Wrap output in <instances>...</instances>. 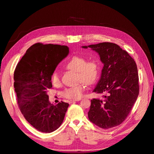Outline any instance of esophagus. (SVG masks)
Listing matches in <instances>:
<instances>
[{"label":"esophagus","mask_w":154,"mask_h":154,"mask_svg":"<svg viewBox=\"0 0 154 154\" xmlns=\"http://www.w3.org/2000/svg\"><path fill=\"white\" fill-rule=\"evenodd\" d=\"M81 99H77V100H71L70 101V103H74L75 101H80Z\"/></svg>","instance_id":"obj_1"}]
</instances>
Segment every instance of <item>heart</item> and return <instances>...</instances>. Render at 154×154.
<instances>
[{
  "label": "heart",
  "mask_w": 154,
  "mask_h": 154,
  "mask_svg": "<svg viewBox=\"0 0 154 154\" xmlns=\"http://www.w3.org/2000/svg\"><path fill=\"white\" fill-rule=\"evenodd\" d=\"M64 67L69 71L76 72V82H82L86 85L94 83L98 77V64L94 60L86 59L82 56H72L66 60ZM51 82L54 86L60 84L58 74L54 72L51 76ZM84 85L79 83L72 87L66 88L63 92V96L71 100H77L82 96L84 91Z\"/></svg>",
  "instance_id": "1"
}]
</instances>
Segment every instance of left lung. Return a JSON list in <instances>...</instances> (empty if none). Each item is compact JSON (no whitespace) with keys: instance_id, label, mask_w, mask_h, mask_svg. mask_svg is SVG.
Instances as JSON below:
<instances>
[{"instance_id":"left-lung-1","label":"left lung","mask_w":154,"mask_h":154,"mask_svg":"<svg viewBox=\"0 0 154 154\" xmlns=\"http://www.w3.org/2000/svg\"><path fill=\"white\" fill-rule=\"evenodd\" d=\"M82 48L96 51L103 63L100 79L92 92L105 95L103 100H91L88 119L103 129L116 127L127 117L139 95L136 63L127 51L114 43Z\"/></svg>"}]
</instances>
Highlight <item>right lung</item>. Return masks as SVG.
<instances>
[{
	"label": "right lung",
	"mask_w": 154,
	"mask_h": 154,
	"mask_svg": "<svg viewBox=\"0 0 154 154\" xmlns=\"http://www.w3.org/2000/svg\"><path fill=\"white\" fill-rule=\"evenodd\" d=\"M69 53L66 45L37 43L27 50L14 72V88L22 114L38 131L50 133L62 123L69 103L49 101L51 76Z\"/></svg>",
	"instance_id": "add662e5"
}]
</instances>
